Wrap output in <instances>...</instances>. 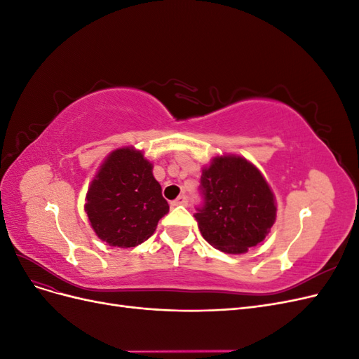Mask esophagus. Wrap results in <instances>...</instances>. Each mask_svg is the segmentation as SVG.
Returning a JSON list of instances; mask_svg holds the SVG:
<instances>
[{"label": "esophagus", "instance_id": "obj_1", "mask_svg": "<svg viewBox=\"0 0 359 359\" xmlns=\"http://www.w3.org/2000/svg\"><path fill=\"white\" fill-rule=\"evenodd\" d=\"M187 203H189L187 196H184V194H182V196L177 198L175 201H172V202H170V205H172V206H186Z\"/></svg>", "mask_w": 359, "mask_h": 359}]
</instances>
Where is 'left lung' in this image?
I'll return each instance as SVG.
<instances>
[{
  "mask_svg": "<svg viewBox=\"0 0 359 359\" xmlns=\"http://www.w3.org/2000/svg\"><path fill=\"white\" fill-rule=\"evenodd\" d=\"M205 203L194 214L202 236L229 255L247 253L265 240L277 203L265 177L241 156H215L201 177Z\"/></svg>",
  "mask_w": 359,
  "mask_h": 359,
  "instance_id": "1",
  "label": "left lung"
}]
</instances>
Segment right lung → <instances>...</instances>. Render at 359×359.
<instances>
[{"label": "right lung", "instance_id": "obj_1", "mask_svg": "<svg viewBox=\"0 0 359 359\" xmlns=\"http://www.w3.org/2000/svg\"><path fill=\"white\" fill-rule=\"evenodd\" d=\"M85 201V212L95 235L119 248L147 241L169 211L153 175V163L133 147L118 148L104 158Z\"/></svg>", "mask_w": 359, "mask_h": 359}]
</instances>
